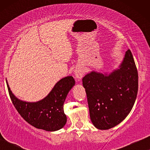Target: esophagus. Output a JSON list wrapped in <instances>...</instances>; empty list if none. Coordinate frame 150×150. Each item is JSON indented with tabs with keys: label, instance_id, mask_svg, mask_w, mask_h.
Segmentation results:
<instances>
[{
	"label": "esophagus",
	"instance_id": "1",
	"mask_svg": "<svg viewBox=\"0 0 150 150\" xmlns=\"http://www.w3.org/2000/svg\"><path fill=\"white\" fill-rule=\"evenodd\" d=\"M74 75L77 79H81L84 75L83 69L81 67H77L74 69Z\"/></svg>",
	"mask_w": 150,
	"mask_h": 150
}]
</instances>
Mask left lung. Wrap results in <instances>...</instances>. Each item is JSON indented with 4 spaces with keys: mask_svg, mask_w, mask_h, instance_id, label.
<instances>
[{
    "mask_svg": "<svg viewBox=\"0 0 150 150\" xmlns=\"http://www.w3.org/2000/svg\"><path fill=\"white\" fill-rule=\"evenodd\" d=\"M92 124L108 130L120 124L134 106L138 92V71L131 51L126 52L111 72L91 71L83 79Z\"/></svg>",
    "mask_w": 150,
    "mask_h": 150,
    "instance_id": "1",
    "label": "left lung"
}]
</instances>
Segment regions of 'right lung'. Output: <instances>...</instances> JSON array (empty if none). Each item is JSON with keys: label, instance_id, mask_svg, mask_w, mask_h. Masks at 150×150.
I'll return each mask as SVG.
<instances>
[{"label": "right lung", "instance_id": "obj_1", "mask_svg": "<svg viewBox=\"0 0 150 150\" xmlns=\"http://www.w3.org/2000/svg\"><path fill=\"white\" fill-rule=\"evenodd\" d=\"M6 82L12 103L28 124L49 132L59 130L64 127L67 117L63 110V104L69 91L75 85L74 79L71 76L61 79L46 97L34 102L18 99L12 93L7 80Z\"/></svg>", "mask_w": 150, "mask_h": 150}]
</instances>
